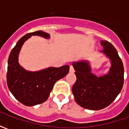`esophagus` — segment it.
I'll list each match as a JSON object with an SVG mask.
<instances>
[{"label": "esophagus", "mask_w": 129, "mask_h": 129, "mask_svg": "<svg viewBox=\"0 0 129 129\" xmlns=\"http://www.w3.org/2000/svg\"><path fill=\"white\" fill-rule=\"evenodd\" d=\"M70 72L72 73H73L75 72V70H74V68H73V66H70Z\"/></svg>", "instance_id": "1"}]
</instances>
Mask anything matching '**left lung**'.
Instances as JSON below:
<instances>
[{"label": "left lung", "instance_id": "1", "mask_svg": "<svg viewBox=\"0 0 129 129\" xmlns=\"http://www.w3.org/2000/svg\"><path fill=\"white\" fill-rule=\"evenodd\" d=\"M104 54L111 61L108 73L97 76L91 72L88 61L73 62L77 80L73 86L75 102L89 110H101L115 100L124 84V66L117 51L111 43L101 41Z\"/></svg>", "mask_w": 129, "mask_h": 129}]
</instances>
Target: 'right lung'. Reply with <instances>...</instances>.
<instances>
[{"label": "right lung", "mask_w": 129, "mask_h": 129, "mask_svg": "<svg viewBox=\"0 0 129 129\" xmlns=\"http://www.w3.org/2000/svg\"><path fill=\"white\" fill-rule=\"evenodd\" d=\"M32 36L50 39L43 31L28 33L19 39L10 52L8 59L7 83L10 92L18 102L27 106L42 104L48 100L54 85L69 72L70 66L49 67L39 71H28L18 63V54L25 41Z\"/></svg>", "instance_id": "1"}]
</instances>
